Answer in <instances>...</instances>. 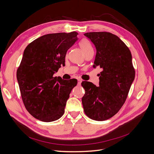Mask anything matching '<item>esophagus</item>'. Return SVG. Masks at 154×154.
Here are the masks:
<instances>
[{
	"label": "esophagus",
	"mask_w": 154,
	"mask_h": 154,
	"mask_svg": "<svg viewBox=\"0 0 154 154\" xmlns=\"http://www.w3.org/2000/svg\"><path fill=\"white\" fill-rule=\"evenodd\" d=\"M78 84H79V85H80V84H81V83H82V80H81V79H78Z\"/></svg>",
	"instance_id": "1"
}]
</instances>
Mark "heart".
I'll list each match as a JSON object with an SVG mask.
<instances>
[{"label":"heart","instance_id":"obj_1","mask_svg":"<svg viewBox=\"0 0 154 154\" xmlns=\"http://www.w3.org/2000/svg\"><path fill=\"white\" fill-rule=\"evenodd\" d=\"M79 45H80L81 49L82 50V51L84 54L88 52V51L93 50L92 45H91L89 42H88L87 39L82 40L80 42V43H79Z\"/></svg>","mask_w":154,"mask_h":154}]
</instances>
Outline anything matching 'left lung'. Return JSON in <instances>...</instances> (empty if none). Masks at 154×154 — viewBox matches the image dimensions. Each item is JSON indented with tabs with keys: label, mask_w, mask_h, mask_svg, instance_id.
Masks as SVG:
<instances>
[{
	"label": "left lung",
	"mask_w": 154,
	"mask_h": 154,
	"mask_svg": "<svg viewBox=\"0 0 154 154\" xmlns=\"http://www.w3.org/2000/svg\"><path fill=\"white\" fill-rule=\"evenodd\" d=\"M84 35L94 45L93 67H100L99 87L82 83L85 93L82 101L88 118L104 121L114 116L127 99L135 78L130 51L118 36L108 32H91Z\"/></svg>",
	"instance_id": "left-lung-1"
}]
</instances>
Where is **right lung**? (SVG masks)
Masks as SVG:
<instances>
[{"label": "right lung", "instance_id": "add662e5", "mask_svg": "<svg viewBox=\"0 0 154 154\" xmlns=\"http://www.w3.org/2000/svg\"><path fill=\"white\" fill-rule=\"evenodd\" d=\"M77 32L48 34L25 49L17 78L21 96L29 114L42 122H51L63 116L66 102L77 80L53 77L69 49L78 40Z\"/></svg>", "mask_w": 154, "mask_h": 154}]
</instances>
